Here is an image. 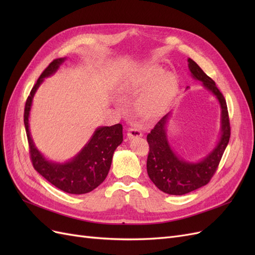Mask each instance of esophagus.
Returning <instances> with one entry per match:
<instances>
[{
  "label": "esophagus",
  "instance_id": "esophagus-1",
  "mask_svg": "<svg viewBox=\"0 0 255 255\" xmlns=\"http://www.w3.org/2000/svg\"><path fill=\"white\" fill-rule=\"evenodd\" d=\"M141 135H142L141 130L136 128H128V138L140 137Z\"/></svg>",
  "mask_w": 255,
  "mask_h": 255
}]
</instances>
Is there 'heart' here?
Listing matches in <instances>:
<instances>
[{
  "mask_svg": "<svg viewBox=\"0 0 255 255\" xmlns=\"http://www.w3.org/2000/svg\"><path fill=\"white\" fill-rule=\"evenodd\" d=\"M176 89V80L172 73H164L158 66L144 68L128 82L126 92L128 95L143 94L137 99L135 109L144 119H154L163 114Z\"/></svg>",
  "mask_w": 255,
  "mask_h": 255,
  "instance_id": "heart-1",
  "label": "heart"
}]
</instances>
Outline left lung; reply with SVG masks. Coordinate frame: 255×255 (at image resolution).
<instances>
[{"label": "left lung", "mask_w": 255, "mask_h": 255, "mask_svg": "<svg viewBox=\"0 0 255 255\" xmlns=\"http://www.w3.org/2000/svg\"><path fill=\"white\" fill-rule=\"evenodd\" d=\"M188 68L192 78L201 81L203 86L210 90L220 103L221 136L217 145L207 156L198 163H190L177 156L169 145L166 134V123L169 114L157 121L155 127L146 136V141L150 148L146 159V171L151 181L158 189L173 196L188 194L204 186L211 181L217 170L231 135L229 113L225 97L216 86L215 82L191 58H188Z\"/></svg>", "instance_id": "left-lung-1"}]
</instances>
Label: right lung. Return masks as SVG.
<instances>
[{"instance_id": "right-lung-1", "label": "right lung", "mask_w": 255, "mask_h": 255, "mask_svg": "<svg viewBox=\"0 0 255 255\" xmlns=\"http://www.w3.org/2000/svg\"><path fill=\"white\" fill-rule=\"evenodd\" d=\"M65 59L66 57L54 59L44 69L30 90L24 109V126L29 146V156L35 170L58 189L68 194L83 195L97 188L109 174L114 152L123 140L122 126L118 123L112 127L98 128L78 155L64 164L53 163L45 159L38 151L30 136L28 126L33 98L44 78L55 73Z\"/></svg>"}]
</instances>
